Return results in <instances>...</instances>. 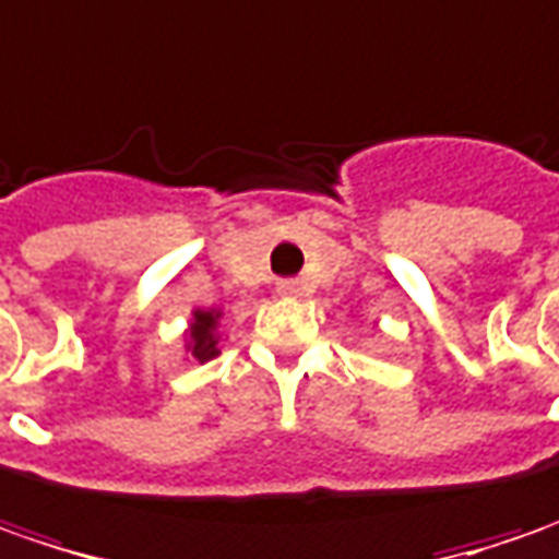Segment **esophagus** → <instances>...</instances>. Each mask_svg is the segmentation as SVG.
<instances>
[{
	"mask_svg": "<svg viewBox=\"0 0 559 559\" xmlns=\"http://www.w3.org/2000/svg\"><path fill=\"white\" fill-rule=\"evenodd\" d=\"M275 290H278L281 297H299L302 284H299L297 278H284V281H278V287H275Z\"/></svg>",
	"mask_w": 559,
	"mask_h": 559,
	"instance_id": "esophagus-1",
	"label": "esophagus"
}]
</instances>
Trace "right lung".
<instances>
[{
  "instance_id": "add662e5",
  "label": "right lung",
  "mask_w": 559,
  "mask_h": 559,
  "mask_svg": "<svg viewBox=\"0 0 559 559\" xmlns=\"http://www.w3.org/2000/svg\"><path fill=\"white\" fill-rule=\"evenodd\" d=\"M216 321H219V312H203V309L194 312L188 349H191V356L198 358V361H206V358H213L219 353V346H216L219 343L216 340Z\"/></svg>"
}]
</instances>
